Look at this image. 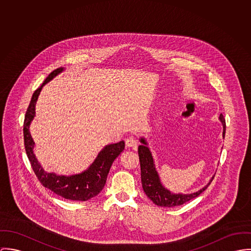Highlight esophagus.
<instances>
[{
    "label": "esophagus",
    "mask_w": 251,
    "mask_h": 251,
    "mask_svg": "<svg viewBox=\"0 0 251 251\" xmlns=\"http://www.w3.org/2000/svg\"><path fill=\"white\" fill-rule=\"evenodd\" d=\"M125 143H126V146L127 147H137V144H138V142H137V140L136 139H134V138H132V137H130V138H128V139L125 140Z\"/></svg>",
    "instance_id": "1"
}]
</instances>
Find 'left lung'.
Segmentation results:
<instances>
[{
    "label": "left lung",
    "mask_w": 251,
    "mask_h": 251,
    "mask_svg": "<svg viewBox=\"0 0 251 251\" xmlns=\"http://www.w3.org/2000/svg\"><path fill=\"white\" fill-rule=\"evenodd\" d=\"M220 120L223 126V137H225V119L223 114L220 115ZM139 141L141 142V145L139 146V163H140V174H141V184L143 191L147 197L152 200V202L158 206L161 207H175L182 205L191 199L195 198L200 195L202 192H204L208 186L213 181L215 175L212 177L210 182L199 191L189 194V195H183V194H172L170 191L166 189L160 180L159 174L156 170L154 159L151 154L150 149L147 146V141L144 138H140Z\"/></svg>",
    "instance_id": "obj_1"
}]
</instances>
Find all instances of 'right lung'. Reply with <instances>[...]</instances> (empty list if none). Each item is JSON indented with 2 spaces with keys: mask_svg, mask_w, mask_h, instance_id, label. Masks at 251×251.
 Instances as JSON below:
<instances>
[{
  "mask_svg": "<svg viewBox=\"0 0 251 251\" xmlns=\"http://www.w3.org/2000/svg\"><path fill=\"white\" fill-rule=\"evenodd\" d=\"M63 70V67H59L51 72L43 84L32 94L24 120L23 133L25 149L37 179L45 188L65 199L73 201H86L96 196L103 190L112 163L124 150L125 142L121 140L117 143L106 145L99 152L94 162L82 173L65 176L56 175L54 172L44 171L33 153L34 141L29 133V125L35 116V105L42 87Z\"/></svg>",
  "mask_w": 251,
  "mask_h": 251,
  "instance_id": "1",
  "label": "right lung"
}]
</instances>
